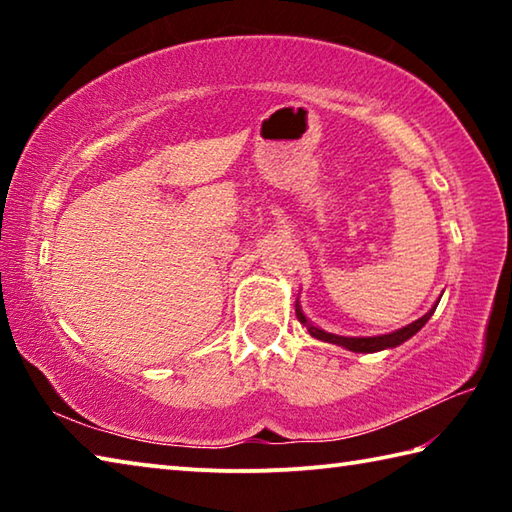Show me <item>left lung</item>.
I'll use <instances>...</instances> for the list:
<instances>
[{
	"label": "left lung",
	"instance_id": "1",
	"mask_svg": "<svg viewBox=\"0 0 512 512\" xmlns=\"http://www.w3.org/2000/svg\"><path fill=\"white\" fill-rule=\"evenodd\" d=\"M436 307H438V302L422 318L413 320L411 325H406L402 329H395V332H391V334H381V336H339V334H329V332H325V329H320V327L309 323L307 316L302 314L298 300H296V316H298L300 323L309 329V334L314 336V339H318V341L343 345L345 350H352V352H379V350L395 348V345H402L404 341H409L411 336L415 332H420V329L424 327V323H427V320L433 316V311H436Z\"/></svg>",
	"mask_w": 512,
	"mask_h": 512
}]
</instances>
